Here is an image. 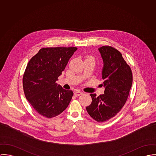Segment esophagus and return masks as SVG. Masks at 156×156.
Here are the masks:
<instances>
[{"label": "esophagus", "mask_w": 156, "mask_h": 156, "mask_svg": "<svg viewBox=\"0 0 156 156\" xmlns=\"http://www.w3.org/2000/svg\"><path fill=\"white\" fill-rule=\"evenodd\" d=\"M82 94H83V93L81 92V91H76L74 92V94H75V96H79L81 95Z\"/></svg>", "instance_id": "1"}]
</instances>
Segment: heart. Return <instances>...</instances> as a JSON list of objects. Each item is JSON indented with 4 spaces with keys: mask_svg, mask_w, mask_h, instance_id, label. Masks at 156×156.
<instances>
[{
    "mask_svg": "<svg viewBox=\"0 0 156 156\" xmlns=\"http://www.w3.org/2000/svg\"><path fill=\"white\" fill-rule=\"evenodd\" d=\"M88 58H92V59H93V58L92 57H88Z\"/></svg>",
    "mask_w": 156,
    "mask_h": 156,
    "instance_id": "heart-1",
    "label": "heart"
}]
</instances>
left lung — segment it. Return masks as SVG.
<instances>
[{"label": "left lung", "instance_id": "left-lung-1", "mask_svg": "<svg viewBox=\"0 0 156 156\" xmlns=\"http://www.w3.org/2000/svg\"><path fill=\"white\" fill-rule=\"evenodd\" d=\"M104 61L102 72L104 94H90L91 104L87 106L90 116L98 122L109 120L119 113L128 98L133 76L121 52L111 46L99 48Z\"/></svg>", "mask_w": 156, "mask_h": 156}]
</instances>
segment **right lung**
<instances>
[{"instance_id": "right-lung-1", "label": "right lung", "mask_w": 156, "mask_h": 156, "mask_svg": "<svg viewBox=\"0 0 156 156\" xmlns=\"http://www.w3.org/2000/svg\"><path fill=\"white\" fill-rule=\"evenodd\" d=\"M76 47L41 48L29 62L23 77L25 96L35 111L48 119L56 117L68 106L72 90L55 83Z\"/></svg>"}]
</instances>
